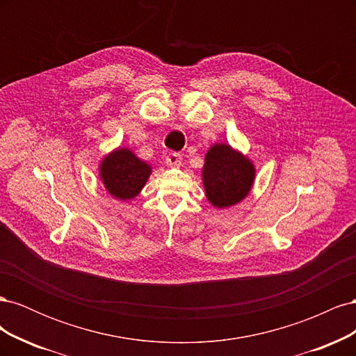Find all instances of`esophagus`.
Returning <instances> with one entry per match:
<instances>
[{"instance_id": "1", "label": "esophagus", "mask_w": 356, "mask_h": 356, "mask_svg": "<svg viewBox=\"0 0 356 356\" xmlns=\"http://www.w3.org/2000/svg\"><path fill=\"white\" fill-rule=\"evenodd\" d=\"M182 156L179 153H168L166 154V163L168 166H179Z\"/></svg>"}]
</instances>
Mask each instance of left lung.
Returning a JSON list of instances; mask_svg holds the SVG:
<instances>
[{
    "label": "left lung",
    "mask_w": 356,
    "mask_h": 356,
    "mask_svg": "<svg viewBox=\"0 0 356 356\" xmlns=\"http://www.w3.org/2000/svg\"><path fill=\"white\" fill-rule=\"evenodd\" d=\"M254 166L225 144H215L204 157L203 184L208 200L217 208L232 207L251 190Z\"/></svg>",
    "instance_id": "obj_1"
}]
</instances>
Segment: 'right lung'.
<instances>
[{
  "instance_id": "add662e5",
  "label": "right lung",
  "mask_w": 356,
  "mask_h": 356,
  "mask_svg": "<svg viewBox=\"0 0 356 356\" xmlns=\"http://www.w3.org/2000/svg\"><path fill=\"white\" fill-rule=\"evenodd\" d=\"M152 169L126 148L105 157L101 165V177L105 188L117 199L135 197L147 182Z\"/></svg>"
}]
</instances>
